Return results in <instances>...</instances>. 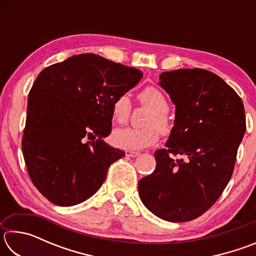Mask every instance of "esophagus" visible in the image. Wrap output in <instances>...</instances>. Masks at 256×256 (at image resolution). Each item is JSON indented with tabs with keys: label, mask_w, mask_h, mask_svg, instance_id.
<instances>
[{
	"label": "esophagus",
	"mask_w": 256,
	"mask_h": 256,
	"mask_svg": "<svg viewBox=\"0 0 256 256\" xmlns=\"http://www.w3.org/2000/svg\"><path fill=\"white\" fill-rule=\"evenodd\" d=\"M125 154L128 156V157H136V156H138L140 154L136 152V151H131V150H128L125 151Z\"/></svg>",
	"instance_id": "1"
}]
</instances>
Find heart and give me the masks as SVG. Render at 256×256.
Listing matches in <instances>:
<instances>
[{"label": "heart", "instance_id": "heart-1", "mask_svg": "<svg viewBox=\"0 0 256 256\" xmlns=\"http://www.w3.org/2000/svg\"><path fill=\"white\" fill-rule=\"evenodd\" d=\"M138 100L151 110L144 122L146 126L142 128H128L114 132L112 140L118 148L131 151L146 149L159 140L158 127L162 133L170 131V120L166 115L170 110V105L166 97L159 89L156 86H146L138 94ZM130 112H131L130 97L126 94H120L112 105V120L116 124L123 125L128 120ZM156 126L158 127L156 128Z\"/></svg>", "mask_w": 256, "mask_h": 256}]
</instances>
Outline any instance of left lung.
<instances>
[{"mask_svg":"<svg viewBox=\"0 0 256 256\" xmlns=\"http://www.w3.org/2000/svg\"><path fill=\"white\" fill-rule=\"evenodd\" d=\"M159 79L175 104L174 126L167 148L154 152L156 170L138 180V196L154 216L185 222L209 210L230 180L245 110L235 90L210 71L180 68Z\"/></svg>","mask_w":256,"mask_h":256,"instance_id":"obj_1","label":"left lung"}]
</instances>
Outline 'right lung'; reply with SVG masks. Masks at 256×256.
Here are the masks:
<instances>
[{"mask_svg": "<svg viewBox=\"0 0 256 256\" xmlns=\"http://www.w3.org/2000/svg\"><path fill=\"white\" fill-rule=\"evenodd\" d=\"M142 76L96 54L71 56L40 73L28 97L22 152L47 200L71 206L100 188L110 164L125 154L102 140L112 131V102Z\"/></svg>", "mask_w": 256, "mask_h": 256, "instance_id": "obj_1", "label": "right lung"}]
</instances>
